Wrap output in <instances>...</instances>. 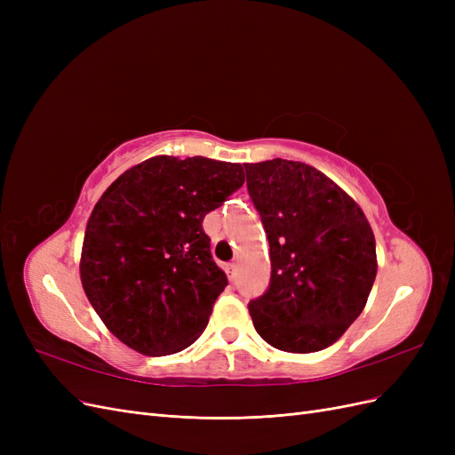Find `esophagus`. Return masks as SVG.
<instances>
[{
	"label": "esophagus",
	"mask_w": 455,
	"mask_h": 455,
	"mask_svg": "<svg viewBox=\"0 0 455 455\" xmlns=\"http://www.w3.org/2000/svg\"><path fill=\"white\" fill-rule=\"evenodd\" d=\"M226 273H228L229 281L235 283V279H237V264H228L226 266Z\"/></svg>",
	"instance_id": "1"
}]
</instances>
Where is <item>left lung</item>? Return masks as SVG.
<instances>
[{"instance_id":"obj_1","label":"left lung","mask_w":455,"mask_h":455,"mask_svg":"<svg viewBox=\"0 0 455 455\" xmlns=\"http://www.w3.org/2000/svg\"><path fill=\"white\" fill-rule=\"evenodd\" d=\"M244 171L271 258L267 292L249 304L256 332L286 353L326 349L366 306L378 273L374 231L311 164L271 159Z\"/></svg>"}]
</instances>
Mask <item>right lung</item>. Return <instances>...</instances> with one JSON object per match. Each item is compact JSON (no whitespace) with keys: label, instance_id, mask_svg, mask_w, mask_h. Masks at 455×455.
Segmentation results:
<instances>
[{"label":"right lung","instance_id":"add662e5","mask_svg":"<svg viewBox=\"0 0 455 455\" xmlns=\"http://www.w3.org/2000/svg\"><path fill=\"white\" fill-rule=\"evenodd\" d=\"M243 184L239 163L156 156L123 172L94 204L81 284L127 347L172 355L201 336L228 284L203 220Z\"/></svg>","mask_w":455,"mask_h":455}]
</instances>
